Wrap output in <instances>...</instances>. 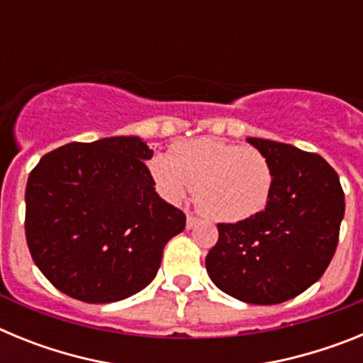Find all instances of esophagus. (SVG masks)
<instances>
[{
  "label": "esophagus",
  "mask_w": 363,
  "mask_h": 363,
  "mask_svg": "<svg viewBox=\"0 0 363 363\" xmlns=\"http://www.w3.org/2000/svg\"><path fill=\"white\" fill-rule=\"evenodd\" d=\"M187 229H194L198 225V218H194L192 214H187V221H185Z\"/></svg>",
  "instance_id": "esophagus-1"
}]
</instances>
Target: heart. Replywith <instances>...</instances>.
<instances>
[{"mask_svg":"<svg viewBox=\"0 0 363 363\" xmlns=\"http://www.w3.org/2000/svg\"><path fill=\"white\" fill-rule=\"evenodd\" d=\"M149 171L167 200H184L196 187L201 213L223 223L262 213L272 191V169L264 154L213 138L178 143L172 156L154 154Z\"/></svg>","mask_w":363,"mask_h":363,"instance_id":"b5f03b06","label":"heart"}]
</instances>
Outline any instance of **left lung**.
<instances>
[{"mask_svg": "<svg viewBox=\"0 0 363 363\" xmlns=\"http://www.w3.org/2000/svg\"><path fill=\"white\" fill-rule=\"evenodd\" d=\"M272 169V191L256 216L218 223L205 267L218 289L256 306L298 296L318 281L338 245L345 200L322 156L289 143L247 138Z\"/></svg>", "mask_w": 363, "mask_h": 363, "instance_id": "1", "label": "left lung"}]
</instances>
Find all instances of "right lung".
<instances>
[{
  "mask_svg": "<svg viewBox=\"0 0 363 363\" xmlns=\"http://www.w3.org/2000/svg\"><path fill=\"white\" fill-rule=\"evenodd\" d=\"M138 136L67 143L27 182L25 236L34 264L70 298L111 303L145 289L185 214L154 189Z\"/></svg>",
  "mask_w": 363,
  "mask_h": 363,
  "instance_id": "1",
  "label": "right lung"
}]
</instances>
